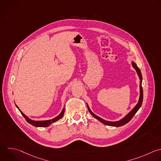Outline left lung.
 <instances>
[{
  "label": "left lung",
  "mask_w": 161,
  "mask_h": 161,
  "mask_svg": "<svg viewBox=\"0 0 161 161\" xmlns=\"http://www.w3.org/2000/svg\"><path fill=\"white\" fill-rule=\"evenodd\" d=\"M132 66L136 70L137 74L138 75V77L140 78V98H139V101L137 103V104L135 106V108L125 116L124 117L123 119H121V120L118 121H106L102 118H101L100 117L97 116V115H96L95 114H94L91 109H89L88 105H87V108L89 109V113L97 119H98L99 121H100L101 123H103V124H105L106 125H109V126H123L125 124H126L127 123H128L131 118L133 117V116L135 114V113L138 111V110L139 109V108L141 107L142 104V101H143V89H142V74H141V71L139 69V68L137 67L136 64L134 62H132Z\"/></svg>",
  "instance_id": "1"
}]
</instances>
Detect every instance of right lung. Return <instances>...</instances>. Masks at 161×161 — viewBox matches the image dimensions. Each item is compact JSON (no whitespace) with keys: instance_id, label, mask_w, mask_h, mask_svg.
I'll use <instances>...</instances> for the list:
<instances>
[{"instance_id":"add662e5","label":"right lung","mask_w":161,"mask_h":161,"mask_svg":"<svg viewBox=\"0 0 161 161\" xmlns=\"http://www.w3.org/2000/svg\"><path fill=\"white\" fill-rule=\"evenodd\" d=\"M16 107L18 108V109L19 110V111L21 112V114L24 116V118L26 119V120L29 123H30L31 125H32L33 126H37V127H47V126H48L49 125H50L52 123L58 121L59 119L62 118L64 116V111H65V109L64 108L62 109V112L60 113V114L59 115H58L57 116H56L55 118H54L53 119H50V120H46V121H33L31 119H30L28 116H26L19 109V108L16 106Z\"/></svg>"}]
</instances>
